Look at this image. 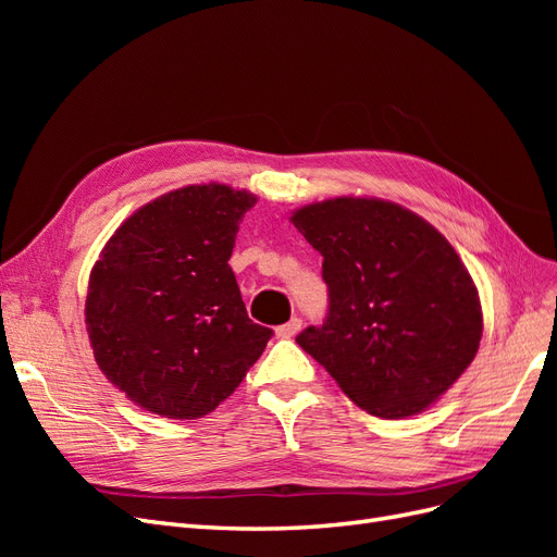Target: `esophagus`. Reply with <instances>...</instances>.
Listing matches in <instances>:
<instances>
[{
	"label": "esophagus",
	"instance_id": "34e87169",
	"mask_svg": "<svg viewBox=\"0 0 557 557\" xmlns=\"http://www.w3.org/2000/svg\"><path fill=\"white\" fill-rule=\"evenodd\" d=\"M299 330H301V320L299 318H290L288 323H283V325L276 327V334L281 336V339H290V336H295Z\"/></svg>",
	"mask_w": 557,
	"mask_h": 557
}]
</instances>
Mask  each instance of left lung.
<instances>
[{
	"label": "left lung",
	"mask_w": 557,
	"mask_h": 557,
	"mask_svg": "<svg viewBox=\"0 0 557 557\" xmlns=\"http://www.w3.org/2000/svg\"><path fill=\"white\" fill-rule=\"evenodd\" d=\"M323 256L327 315L297 344L379 418L428 409L474 360L483 318L458 252L393 201L336 197L290 218Z\"/></svg>",
	"instance_id": "obj_1"
}]
</instances>
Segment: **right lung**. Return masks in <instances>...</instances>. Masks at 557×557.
Masks as SVG:
<instances>
[{
  "label": "right lung",
  "mask_w": 557,
  "mask_h": 557,
  "mask_svg": "<svg viewBox=\"0 0 557 557\" xmlns=\"http://www.w3.org/2000/svg\"><path fill=\"white\" fill-rule=\"evenodd\" d=\"M252 205L246 190L188 185L129 215L95 262L86 299L95 360L146 411L211 413L272 339L248 318L227 264Z\"/></svg>",
  "instance_id": "1"
}]
</instances>
